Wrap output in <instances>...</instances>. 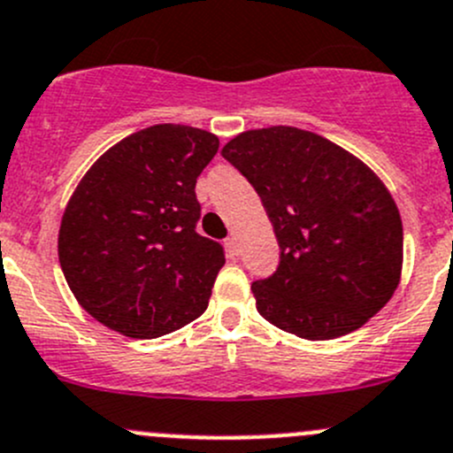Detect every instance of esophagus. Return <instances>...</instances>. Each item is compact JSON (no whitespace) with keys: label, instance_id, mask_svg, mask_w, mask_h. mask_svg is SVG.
I'll return each mask as SVG.
<instances>
[{"label":"esophagus","instance_id":"34e87169","mask_svg":"<svg viewBox=\"0 0 453 453\" xmlns=\"http://www.w3.org/2000/svg\"><path fill=\"white\" fill-rule=\"evenodd\" d=\"M226 252H227V257L232 258V261H236V258H239V241H236V236H227V239H226Z\"/></svg>","mask_w":453,"mask_h":453}]
</instances>
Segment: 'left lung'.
<instances>
[{"instance_id": "8db88e82", "label": "left lung", "mask_w": 453, "mask_h": 453, "mask_svg": "<svg viewBox=\"0 0 453 453\" xmlns=\"http://www.w3.org/2000/svg\"><path fill=\"white\" fill-rule=\"evenodd\" d=\"M257 190L279 241V267L254 280L263 319L307 341L365 325L398 288L403 223L380 179L307 130H250L221 152Z\"/></svg>"}]
</instances>
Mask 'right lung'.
I'll use <instances>...</instances> for the list:
<instances>
[{
    "label": "right lung",
    "mask_w": 453,
    "mask_h": 453,
    "mask_svg": "<svg viewBox=\"0 0 453 453\" xmlns=\"http://www.w3.org/2000/svg\"><path fill=\"white\" fill-rule=\"evenodd\" d=\"M219 139L161 124L110 148L65 205L59 263L79 305L130 338H157L205 311L226 250L201 236L196 177Z\"/></svg>",
    "instance_id": "obj_1"
}]
</instances>
